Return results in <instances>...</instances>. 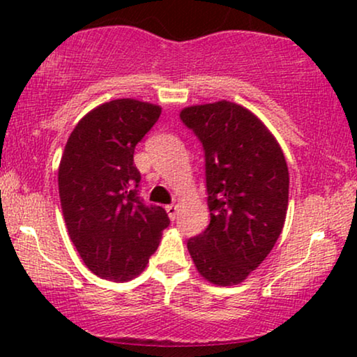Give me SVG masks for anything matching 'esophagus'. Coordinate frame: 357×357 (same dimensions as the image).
<instances>
[{
	"label": "esophagus",
	"instance_id": "esophagus-1",
	"mask_svg": "<svg viewBox=\"0 0 357 357\" xmlns=\"http://www.w3.org/2000/svg\"><path fill=\"white\" fill-rule=\"evenodd\" d=\"M165 211H167L169 218L172 219V221H175V219H177V214H178V206H177V204H167V206H165Z\"/></svg>",
	"mask_w": 357,
	"mask_h": 357
}]
</instances>
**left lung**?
Instances as JSON below:
<instances>
[{
  "mask_svg": "<svg viewBox=\"0 0 357 357\" xmlns=\"http://www.w3.org/2000/svg\"><path fill=\"white\" fill-rule=\"evenodd\" d=\"M180 119L202 141L209 226L187 247L199 275L238 284L273 250L286 221L289 170L263 121L229 100L185 107Z\"/></svg>",
  "mask_w": 357,
  "mask_h": 357,
  "instance_id": "8db88e82",
  "label": "left lung"
}]
</instances>
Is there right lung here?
Returning <instances> with one entry per match:
<instances>
[{
	"label": "right lung",
	"mask_w": 357,
	"mask_h": 357,
	"mask_svg": "<svg viewBox=\"0 0 357 357\" xmlns=\"http://www.w3.org/2000/svg\"><path fill=\"white\" fill-rule=\"evenodd\" d=\"M160 112L136 99L105 102L77 121L63 151L58 190L68 234L84 265L104 280L138 276L170 222L164 208L138 197L133 162Z\"/></svg>",
	"instance_id": "right-lung-1"
}]
</instances>
